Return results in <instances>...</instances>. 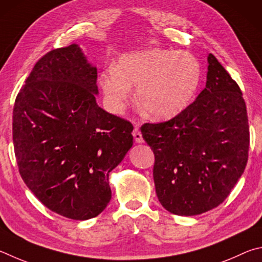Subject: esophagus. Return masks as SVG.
<instances>
[{
	"mask_svg": "<svg viewBox=\"0 0 262 262\" xmlns=\"http://www.w3.org/2000/svg\"><path fill=\"white\" fill-rule=\"evenodd\" d=\"M132 135H134V138L136 140V143H144V139H143V135H141V132L139 130V126L136 125L135 126V130L132 132Z\"/></svg>",
	"mask_w": 262,
	"mask_h": 262,
	"instance_id": "34e87169",
	"label": "esophagus"
}]
</instances>
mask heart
<instances>
[{
    "mask_svg": "<svg viewBox=\"0 0 262 262\" xmlns=\"http://www.w3.org/2000/svg\"><path fill=\"white\" fill-rule=\"evenodd\" d=\"M201 80V66L194 55L167 49L125 54L115 69L103 72L100 86L115 109H121L137 87V104L155 121L176 117L189 107Z\"/></svg>",
    "mask_w": 262,
    "mask_h": 262,
    "instance_id": "obj_1",
    "label": "heart"
}]
</instances>
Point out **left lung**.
<instances>
[{
  "mask_svg": "<svg viewBox=\"0 0 262 262\" xmlns=\"http://www.w3.org/2000/svg\"><path fill=\"white\" fill-rule=\"evenodd\" d=\"M206 87L178 116L144 124L155 155L153 177L168 212L193 216L217 207L245 170L250 130L242 91L213 54Z\"/></svg>",
  "mask_w": 262,
  "mask_h": 262,
  "instance_id": "left-lung-1",
  "label": "left lung"
}]
</instances>
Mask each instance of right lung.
Masks as SVG:
<instances>
[{
	"label": "right lung",
	"mask_w": 262,
	"mask_h": 262,
	"mask_svg": "<svg viewBox=\"0 0 262 262\" xmlns=\"http://www.w3.org/2000/svg\"><path fill=\"white\" fill-rule=\"evenodd\" d=\"M98 70L77 43L41 57L13 107V147L26 186L52 212L98 216L109 173L134 145V126L96 103Z\"/></svg>",
	"instance_id": "right-lung-1"
}]
</instances>
